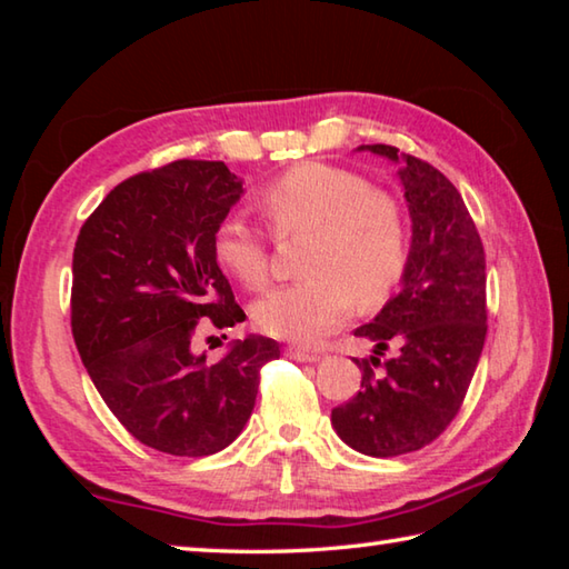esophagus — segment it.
<instances>
[{
	"label": "esophagus",
	"mask_w": 569,
	"mask_h": 569,
	"mask_svg": "<svg viewBox=\"0 0 569 569\" xmlns=\"http://www.w3.org/2000/svg\"><path fill=\"white\" fill-rule=\"evenodd\" d=\"M286 356L288 359H293V361H319V353H313V351H306V349H298V346H288L286 349Z\"/></svg>",
	"instance_id": "esophagus-1"
}]
</instances>
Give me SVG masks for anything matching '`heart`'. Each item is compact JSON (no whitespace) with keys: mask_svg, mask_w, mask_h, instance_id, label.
<instances>
[{"mask_svg":"<svg viewBox=\"0 0 569 569\" xmlns=\"http://www.w3.org/2000/svg\"><path fill=\"white\" fill-rule=\"evenodd\" d=\"M258 206L276 238L308 236L298 271L256 303L253 319L273 339L313 343L351 313L387 301L409 263V223L393 192L349 168L301 162L268 180ZM216 256L240 283L261 291L271 278V246L246 218L216 230Z\"/></svg>","mask_w":569,"mask_h":569,"instance_id":"1","label":"heart"}]
</instances>
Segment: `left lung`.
<instances>
[{
    "instance_id": "obj_1",
    "label": "left lung",
    "mask_w": 569,
    "mask_h": 569,
    "mask_svg": "<svg viewBox=\"0 0 569 569\" xmlns=\"http://www.w3.org/2000/svg\"><path fill=\"white\" fill-rule=\"evenodd\" d=\"M366 148L403 160L399 178L413 236L401 291L353 331L377 349L371 359H356L361 391L331 411V423L351 449L383 459L431 445L465 403L487 339V261L475 220L445 172L393 146ZM389 345L398 353L381 362Z\"/></svg>"
}]
</instances>
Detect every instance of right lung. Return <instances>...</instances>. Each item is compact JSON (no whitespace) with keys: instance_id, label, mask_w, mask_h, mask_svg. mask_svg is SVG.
Listing matches in <instances>:
<instances>
[{"instance_id":"1","label":"right lung","mask_w":569,"mask_h":569,"mask_svg":"<svg viewBox=\"0 0 569 569\" xmlns=\"http://www.w3.org/2000/svg\"><path fill=\"white\" fill-rule=\"evenodd\" d=\"M243 192L223 162L138 172L84 220L72 256V336L94 389L130 435L172 457H208L243 431L273 339L220 361L192 353L198 323L246 313L218 266L216 230ZM226 339V336H223Z\"/></svg>"}]
</instances>
